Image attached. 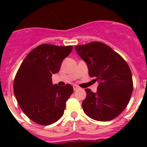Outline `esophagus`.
Here are the masks:
<instances>
[{
	"label": "esophagus",
	"mask_w": 147,
	"mask_h": 147,
	"mask_svg": "<svg viewBox=\"0 0 147 147\" xmlns=\"http://www.w3.org/2000/svg\"><path fill=\"white\" fill-rule=\"evenodd\" d=\"M73 89H74V91H76V90L79 89V87H78V86H77L76 85H73Z\"/></svg>",
	"instance_id": "1"
}]
</instances>
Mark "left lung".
Returning <instances> with one entry per match:
<instances>
[{"label": "left lung", "mask_w": 147, "mask_h": 147, "mask_svg": "<svg viewBox=\"0 0 147 147\" xmlns=\"http://www.w3.org/2000/svg\"><path fill=\"white\" fill-rule=\"evenodd\" d=\"M78 55L87 64L90 77L98 82L97 92L86 88L82 108L98 121L115 118L125 109L133 92L132 74L126 61L110 47L100 42L76 46Z\"/></svg>", "instance_id": "obj_1"}]
</instances>
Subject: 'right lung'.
Listing matches in <instances>:
<instances>
[{"mask_svg": "<svg viewBox=\"0 0 147 147\" xmlns=\"http://www.w3.org/2000/svg\"><path fill=\"white\" fill-rule=\"evenodd\" d=\"M71 46L42 44L24 59L15 76L13 92L24 113L35 123L50 125L64 114L66 100L73 93L70 84L53 85L52 76L59 72Z\"/></svg>", "mask_w": 147, "mask_h": 147, "instance_id": "1", "label": "right lung"}]
</instances>
